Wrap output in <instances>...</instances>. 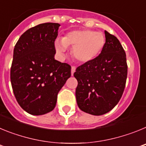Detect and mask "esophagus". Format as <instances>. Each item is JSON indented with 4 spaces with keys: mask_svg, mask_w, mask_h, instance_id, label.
I'll use <instances>...</instances> for the list:
<instances>
[{
    "mask_svg": "<svg viewBox=\"0 0 146 146\" xmlns=\"http://www.w3.org/2000/svg\"><path fill=\"white\" fill-rule=\"evenodd\" d=\"M75 70H76V67L74 66H72V75H73V74H74Z\"/></svg>",
    "mask_w": 146,
    "mask_h": 146,
    "instance_id": "34e87169",
    "label": "esophagus"
}]
</instances>
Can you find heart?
<instances>
[{
    "mask_svg": "<svg viewBox=\"0 0 146 146\" xmlns=\"http://www.w3.org/2000/svg\"><path fill=\"white\" fill-rule=\"evenodd\" d=\"M105 37L101 32L91 30H77L67 33L62 41L55 42L56 52L63 55L66 47L72 48V55L80 63L86 64L93 60L102 52Z\"/></svg>",
    "mask_w": 146,
    "mask_h": 146,
    "instance_id": "heart-1",
    "label": "heart"
}]
</instances>
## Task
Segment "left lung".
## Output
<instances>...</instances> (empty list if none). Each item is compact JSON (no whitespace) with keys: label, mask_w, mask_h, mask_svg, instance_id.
<instances>
[{"label":"left lung","mask_w":146,"mask_h":146,"mask_svg":"<svg viewBox=\"0 0 146 146\" xmlns=\"http://www.w3.org/2000/svg\"><path fill=\"white\" fill-rule=\"evenodd\" d=\"M105 44L101 53L76 69V99L82 111L101 115L120 101L127 77L126 53L119 40L104 31Z\"/></svg>","instance_id":"1"}]
</instances>
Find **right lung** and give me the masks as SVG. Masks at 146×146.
I'll list each match as a JSON object with an SVG mask.
<instances>
[{"label":"right lung","mask_w":146,"mask_h":146,"mask_svg":"<svg viewBox=\"0 0 146 146\" xmlns=\"http://www.w3.org/2000/svg\"><path fill=\"white\" fill-rule=\"evenodd\" d=\"M60 24L46 23L30 28L15 46L10 78L18 104L33 115L55 108L57 96L71 77V66L55 60Z\"/></svg>","instance_id":"obj_1"}]
</instances>
